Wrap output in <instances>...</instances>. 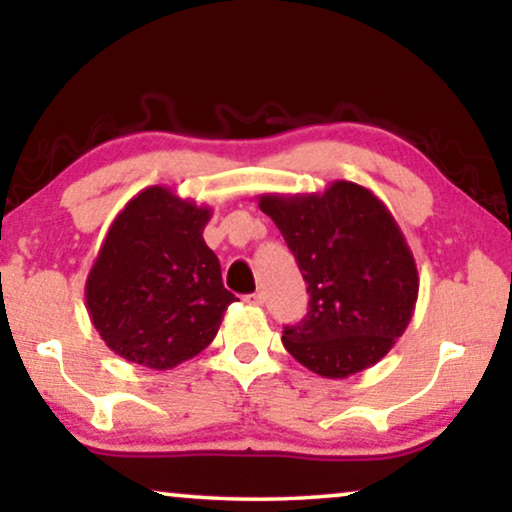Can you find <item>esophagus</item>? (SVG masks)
Returning <instances> with one entry per match:
<instances>
[{"label":"esophagus","instance_id":"34e87169","mask_svg":"<svg viewBox=\"0 0 512 512\" xmlns=\"http://www.w3.org/2000/svg\"><path fill=\"white\" fill-rule=\"evenodd\" d=\"M244 303L258 307V305L265 303V298H263V293H249V296H244Z\"/></svg>","mask_w":512,"mask_h":512}]
</instances>
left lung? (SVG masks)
<instances>
[{
	"label": "left lung",
	"mask_w": 512,
	"mask_h": 512,
	"mask_svg": "<svg viewBox=\"0 0 512 512\" xmlns=\"http://www.w3.org/2000/svg\"><path fill=\"white\" fill-rule=\"evenodd\" d=\"M258 207L282 230L310 293L307 317L284 328L286 352L328 380L384 359L419 291L415 256L387 205L342 179L324 193H263Z\"/></svg>",
	"instance_id": "left-lung-1"
}]
</instances>
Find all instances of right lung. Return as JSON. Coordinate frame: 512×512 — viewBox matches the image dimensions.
Instances as JSON below:
<instances>
[{
	"instance_id": "obj_1",
	"label": "right lung",
	"mask_w": 512,
	"mask_h": 512,
	"mask_svg": "<svg viewBox=\"0 0 512 512\" xmlns=\"http://www.w3.org/2000/svg\"><path fill=\"white\" fill-rule=\"evenodd\" d=\"M212 209L149 186L125 205L86 279V307L111 352L151 370L198 356L235 296L202 230Z\"/></svg>"
}]
</instances>
